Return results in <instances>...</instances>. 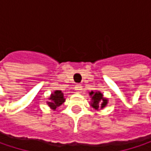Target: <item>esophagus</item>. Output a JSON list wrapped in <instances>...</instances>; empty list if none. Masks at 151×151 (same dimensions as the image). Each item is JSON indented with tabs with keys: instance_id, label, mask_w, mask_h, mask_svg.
<instances>
[{
	"instance_id": "34e87169",
	"label": "esophagus",
	"mask_w": 151,
	"mask_h": 151,
	"mask_svg": "<svg viewBox=\"0 0 151 151\" xmlns=\"http://www.w3.org/2000/svg\"><path fill=\"white\" fill-rule=\"evenodd\" d=\"M75 91L77 93H80L82 91V86L81 85H76Z\"/></svg>"
}]
</instances>
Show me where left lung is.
<instances>
[{"label":"left lung","instance_id":"left-lung-1","mask_svg":"<svg viewBox=\"0 0 151 151\" xmlns=\"http://www.w3.org/2000/svg\"><path fill=\"white\" fill-rule=\"evenodd\" d=\"M89 95L91 98L90 106L96 110L103 109L108 103V99L104 97L103 93H101L100 91H96V92L91 91L89 93Z\"/></svg>","mask_w":151,"mask_h":151}]
</instances>
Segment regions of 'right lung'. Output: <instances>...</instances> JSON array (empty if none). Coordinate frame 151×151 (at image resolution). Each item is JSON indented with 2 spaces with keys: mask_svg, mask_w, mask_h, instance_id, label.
I'll use <instances>...</instances> for the list:
<instances>
[{
  "mask_svg": "<svg viewBox=\"0 0 151 151\" xmlns=\"http://www.w3.org/2000/svg\"><path fill=\"white\" fill-rule=\"evenodd\" d=\"M48 99H49V101H47V104L54 111L56 109H58L60 106L65 101V99L64 97V93L60 90L54 91L50 95V97Z\"/></svg>",
  "mask_w": 151,
  "mask_h": 151,
  "instance_id": "obj_1",
  "label": "right lung"
}]
</instances>
